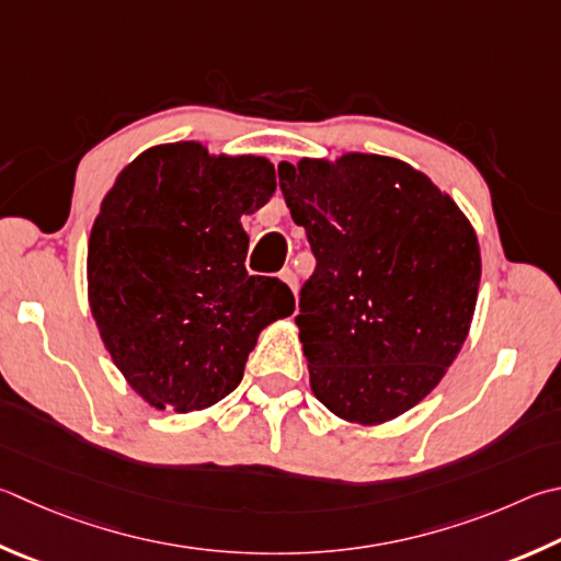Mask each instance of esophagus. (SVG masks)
I'll use <instances>...</instances> for the list:
<instances>
[{"label":"esophagus","mask_w":561,"mask_h":561,"mask_svg":"<svg viewBox=\"0 0 561 561\" xmlns=\"http://www.w3.org/2000/svg\"><path fill=\"white\" fill-rule=\"evenodd\" d=\"M279 277L284 279V282H287V287L291 289V291H297V287H299V279H297V274H294V270H282L279 272Z\"/></svg>","instance_id":"1"}]
</instances>
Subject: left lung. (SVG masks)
Returning a JSON list of instances; mask_svg holds the SVG:
<instances>
[{"instance_id":"8db88e82","label":"left lung","mask_w":561,"mask_h":561,"mask_svg":"<svg viewBox=\"0 0 561 561\" xmlns=\"http://www.w3.org/2000/svg\"><path fill=\"white\" fill-rule=\"evenodd\" d=\"M277 171L316 257L297 316L311 390L341 420H394L439 385L466 341L481 282L471 222L390 157Z\"/></svg>"}]
</instances>
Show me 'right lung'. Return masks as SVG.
<instances>
[{
	"instance_id": "obj_1",
	"label": "right lung",
	"mask_w": 561,
	"mask_h": 561,
	"mask_svg": "<svg viewBox=\"0 0 561 561\" xmlns=\"http://www.w3.org/2000/svg\"><path fill=\"white\" fill-rule=\"evenodd\" d=\"M277 191L262 157L154 147L117 176L88 242V297L127 382L159 410H206L242 380L257 335L294 313L277 277L245 270L242 216Z\"/></svg>"
}]
</instances>
